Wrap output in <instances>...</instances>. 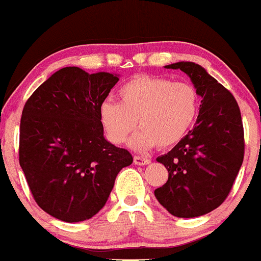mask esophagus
I'll list each match as a JSON object with an SVG mask.
<instances>
[{
    "mask_svg": "<svg viewBox=\"0 0 261 261\" xmlns=\"http://www.w3.org/2000/svg\"><path fill=\"white\" fill-rule=\"evenodd\" d=\"M133 162H135V165H138V166H146V165H150L151 161L149 158H144V156L136 155L135 158H133Z\"/></svg>",
    "mask_w": 261,
    "mask_h": 261,
    "instance_id": "1",
    "label": "esophagus"
}]
</instances>
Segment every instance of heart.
I'll use <instances>...</instances> for the list:
<instances>
[{"instance_id": "1", "label": "heart", "mask_w": 261, "mask_h": 261, "mask_svg": "<svg viewBox=\"0 0 261 261\" xmlns=\"http://www.w3.org/2000/svg\"><path fill=\"white\" fill-rule=\"evenodd\" d=\"M120 102L105 100L99 106V121L112 144L130 138L133 150L147 151L159 145L180 142L199 115L200 96L195 86L163 77L138 75L119 90Z\"/></svg>"}]
</instances>
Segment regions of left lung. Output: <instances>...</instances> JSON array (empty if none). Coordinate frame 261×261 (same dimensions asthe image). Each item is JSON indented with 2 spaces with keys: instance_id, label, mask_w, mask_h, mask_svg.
<instances>
[{
  "instance_id": "left-lung-1",
  "label": "left lung",
  "mask_w": 261,
  "mask_h": 261,
  "mask_svg": "<svg viewBox=\"0 0 261 261\" xmlns=\"http://www.w3.org/2000/svg\"><path fill=\"white\" fill-rule=\"evenodd\" d=\"M165 68L184 71L201 105L195 128L156 158L168 180L154 195L172 216L193 218L218 208L229 195L243 163V124L234 96L201 65L179 61Z\"/></svg>"
}]
</instances>
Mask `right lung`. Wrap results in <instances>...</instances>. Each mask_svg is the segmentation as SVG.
I'll list each match as a JSON object with an SVG mask.
<instances>
[{
	"label": "right lung",
	"instance_id": "obj_1",
	"mask_svg": "<svg viewBox=\"0 0 261 261\" xmlns=\"http://www.w3.org/2000/svg\"><path fill=\"white\" fill-rule=\"evenodd\" d=\"M119 74L77 66L53 73L20 119L19 165L38 205L64 222L90 220L106 205L132 154L107 141L99 106Z\"/></svg>",
	"mask_w": 261,
	"mask_h": 261
}]
</instances>
